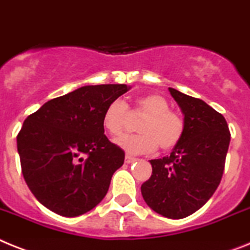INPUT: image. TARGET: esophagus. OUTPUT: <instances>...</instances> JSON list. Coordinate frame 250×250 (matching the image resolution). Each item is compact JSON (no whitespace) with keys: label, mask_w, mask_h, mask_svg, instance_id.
<instances>
[{"label":"esophagus","mask_w":250,"mask_h":250,"mask_svg":"<svg viewBox=\"0 0 250 250\" xmlns=\"http://www.w3.org/2000/svg\"><path fill=\"white\" fill-rule=\"evenodd\" d=\"M135 160L136 157L131 156V155H125V163H127V164H131V163H133Z\"/></svg>","instance_id":"esophagus-1"}]
</instances>
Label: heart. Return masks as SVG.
Masks as SVG:
<instances>
[{"label":"heart","mask_w":250,"mask_h":250,"mask_svg":"<svg viewBox=\"0 0 250 250\" xmlns=\"http://www.w3.org/2000/svg\"><path fill=\"white\" fill-rule=\"evenodd\" d=\"M132 114L144 115L138 125L140 135L125 136L117 144L129 154H150L160 147L161 151H170L177 147L186 133V122L179 113L170 110L164 96L147 94L136 100L131 109ZM128 108L122 100L109 104L103 114V125L109 135L118 138L123 135L127 125Z\"/></svg>","instance_id":"1"}]
</instances>
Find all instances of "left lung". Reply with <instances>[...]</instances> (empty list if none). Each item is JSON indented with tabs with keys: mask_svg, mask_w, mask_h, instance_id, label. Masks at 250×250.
<instances>
[{
	"mask_svg": "<svg viewBox=\"0 0 250 250\" xmlns=\"http://www.w3.org/2000/svg\"><path fill=\"white\" fill-rule=\"evenodd\" d=\"M184 114L186 133L170 155L150 160L145 202L167 219H184L212 197L221 182L230 131L224 115L201 99L169 87Z\"/></svg>",
	"mask_w": 250,
	"mask_h": 250,
	"instance_id": "8db88e82",
	"label": "left lung"
}]
</instances>
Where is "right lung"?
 <instances>
[{
	"mask_svg": "<svg viewBox=\"0 0 250 250\" xmlns=\"http://www.w3.org/2000/svg\"><path fill=\"white\" fill-rule=\"evenodd\" d=\"M131 86H83L45 103L24 121L18 151L29 189L48 209L83 215L105 197L125 151L104 135L106 106Z\"/></svg>",
	"mask_w": 250,
	"mask_h": 250,
	"instance_id": "right-lung-1",
	"label": "right lung"
}]
</instances>
